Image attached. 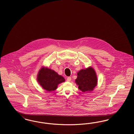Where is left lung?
Listing matches in <instances>:
<instances>
[{
	"label": "left lung",
	"mask_w": 134,
	"mask_h": 134,
	"mask_svg": "<svg viewBox=\"0 0 134 134\" xmlns=\"http://www.w3.org/2000/svg\"><path fill=\"white\" fill-rule=\"evenodd\" d=\"M37 79L42 87L49 91L55 90L58 84L65 81L63 77L55 71L44 67L39 71Z\"/></svg>",
	"instance_id": "left-lung-1"
}]
</instances>
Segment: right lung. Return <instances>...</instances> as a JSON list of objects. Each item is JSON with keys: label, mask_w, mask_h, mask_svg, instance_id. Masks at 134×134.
I'll return each instance as SVG.
<instances>
[{"label": "right lung", "mask_w": 134, "mask_h": 134, "mask_svg": "<svg viewBox=\"0 0 134 134\" xmlns=\"http://www.w3.org/2000/svg\"><path fill=\"white\" fill-rule=\"evenodd\" d=\"M97 82L96 72L92 67L79 71L75 80L78 88L83 92L93 90L97 85Z\"/></svg>", "instance_id": "right-lung-1"}]
</instances>
